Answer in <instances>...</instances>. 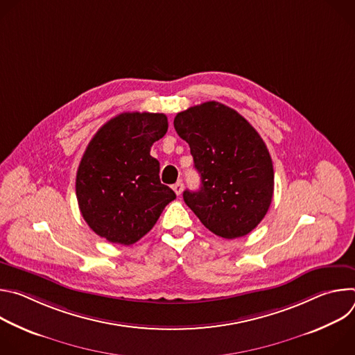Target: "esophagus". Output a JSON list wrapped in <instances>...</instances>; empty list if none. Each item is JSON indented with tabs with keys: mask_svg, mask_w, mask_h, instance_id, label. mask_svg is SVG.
<instances>
[{
	"mask_svg": "<svg viewBox=\"0 0 355 355\" xmlns=\"http://www.w3.org/2000/svg\"><path fill=\"white\" fill-rule=\"evenodd\" d=\"M173 189H174V192H175L177 195H181V192H182V189H184V184H182V181L175 182V184L173 185Z\"/></svg>",
	"mask_w": 355,
	"mask_h": 355,
	"instance_id": "34e87169",
	"label": "esophagus"
}]
</instances>
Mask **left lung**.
I'll use <instances>...</instances> for the list:
<instances>
[{
  "instance_id": "1",
  "label": "left lung",
  "mask_w": 355,
  "mask_h": 355,
  "mask_svg": "<svg viewBox=\"0 0 355 355\" xmlns=\"http://www.w3.org/2000/svg\"><path fill=\"white\" fill-rule=\"evenodd\" d=\"M174 128L200 175V188L182 196L202 225L223 239L256 229L274 193L272 160L257 130L216 101L177 114Z\"/></svg>"
}]
</instances>
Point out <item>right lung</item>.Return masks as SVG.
Returning a JSON list of instances; mask_svg holds the SVG:
<instances>
[{"label":"right lung","instance_id":"add662e5","mask_svg":"<svg viewBox=\"0 0 355 355\" xmlns=\"http://www.w3.org/2000/svg\"><path fill=\"white\" fill-rule=\"evenodd\" d=\"M168 129L164 114L125 112L101 128L88 143L76 178L80 212L111 243L130 245L153 229L175 199L162 184L160 163L150 148Z\"/></svg>","mask_w":355,"mask_h":355}]
</instances>
